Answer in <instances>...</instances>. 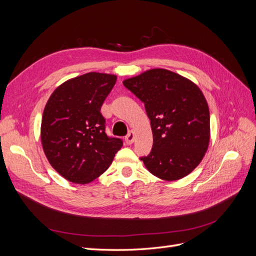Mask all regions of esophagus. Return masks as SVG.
<instances>
[{
  "mask_svg": "<svg viewBox=\"0 0 256 256\" xmlns=\"http://www.w3.org/2000/svg\"><path fill=\"white\" fill-rule=\"evenodd\" d=\"M134 138H136L134 132V131H130V132L126 136L125 141H126V143H127L128 145H130V144H132V143L134 142Z\"/></svg>",
  "mask_w": 256,
  "mask_h": 256,
  "instance_id": "1",
  "label": "esophagus"
}]
</instances>
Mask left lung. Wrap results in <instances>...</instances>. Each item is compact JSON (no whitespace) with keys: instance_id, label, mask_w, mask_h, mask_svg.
Wrapping results in <instances>:
<instances>
[{"instance_id":"1","label":"left lung","mask_w":256,"mask_h":256,"mask_svg":"<svg viewBox=\"0 0 256 256\" xmlns=\"http://www.w3.org/2000/svg\"><path fill=\"white\" fill-rule=\"evenodd\" d=\"M122 84L144 102L152 148L141 158L160 180H178L203 160L210 140L209 108L198 85L164 68L148 69Z\"/></svg>"}]
</instances>
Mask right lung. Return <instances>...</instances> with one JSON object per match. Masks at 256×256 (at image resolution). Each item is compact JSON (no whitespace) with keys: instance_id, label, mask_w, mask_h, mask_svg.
<instances>
[{"instance_id":"obj_1","label":"right lung","mask_w":256,"mask_h":256,"mask_svg":"<svg viewBox=\"0 0 256 256\" xmlns=\"http://www.w3.org/2000/svg\"><path fill=\"white\" fill-rule=\"evenodd\" d=\"M118 76L88 72L53 90L46 104L40 140L49 164L68 182L86 184L104 173L122 146L104 132L100 109Z\"/></svg>"}]
</instances>
